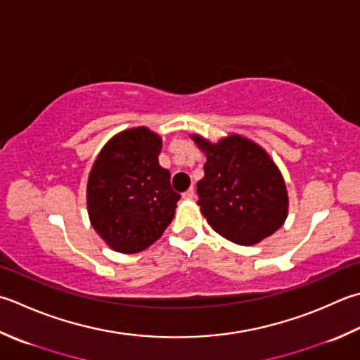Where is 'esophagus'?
Returning <instances> with one entry per match:
<instances>
[{
  "instance_id": "34e87169",
  "label": "esophagus",
  "mask_w": 360,
  "mask_h": 360,
  "mask_svg": "<svg viewBox=\"0 0 360 360\" xmlns=\"http://www.w3.org/2000/svg\"><path fill=\"white\" fill-rule=\"evenodd\" d=\"M182 198L184 200H193L195 198V190L193 187H190L187 192H184V195H182Z\"/></svg>"
}]
</instances>
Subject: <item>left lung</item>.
<instances>
[{"instance_id":"obj_1","label":"left lung","mask_w":360,"mask_h":360,"mask_svg":"<svg viewBox=\"0 0 360 360\" xmlns=\"http://www.w3.org/2000/svg\"><path fill=\"white\" fill-rule=\"evenodd\" d=\"M190 139L206 154L196 192L210 228L229 242L251 246L283 226L288 215L285 181L265 148L240 134L215 143L200 134Z\"/></svg>"}]
</instances>
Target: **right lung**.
I'll use <instances>...</instances> for the list:
<instances>
[{
    "instance_id": "right-lung-1",
    "label": "right lung",
    "mask_w": 360,
    "mask_h": 360,
    "mask_svg": "<svg viewBox=\"0 0 360 360\" xmlns=\"http://www.w3.org/2000/svg\"><path fill=\"white\" fill-rule=\"evenodd\" d=\"M162 139L146 126L115 134L98 154L87 181L90 223L117 252L151 246L173 220L179 193L159 165Z\"/></svg>"
}]
</instances>
